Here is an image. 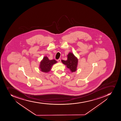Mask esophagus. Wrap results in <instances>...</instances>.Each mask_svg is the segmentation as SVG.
Returning a JSON list of instances; mask_svg holds the SVG:
<instances>
[{
    "label": "esophagus",
    "instance_id": "obj_1",
    "mask_svg": "<svg viewBox=\"0 0 121 121\" xmlns=\"http://www.w3.org/2000/svg\"><path fill=\"white\" fill-rule=\"evenodd\" d=\"M58 62H61V59H59L58 60Z\"/></svg>",
    "mask_w": 121,
    "mask_h": 121
}]
</instances>
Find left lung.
Returning <instances> with one entry per match:
<instances>
[{
  "label": "left lung",
  "mask_w": 121,
  "mask_h": 121,
  "mask_svg": "<svg viewBox=\"0 0 121 121\" xmlns=\"http://www.w3.org/2000/svg\"><path fill=\"white\" fill-rule=\"evenodd\" d=\"M67 57V60H61V61L72 72H74L77 70L78 64V58L72 52H69L68 54Z\"/></svg>",
  "instance_id": "obj_1"
}]
</instances>
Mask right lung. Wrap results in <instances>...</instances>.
<instances>
[{
  "label": "right lung",
  "mask_w": 121,
  "mask_h": 121,
  "mask_svg": "<svg viewBox=\"0 0 121 121\" xmlns=\"http://www.w3.org/2000/svg\"><path fill=\"white\" fill-rule=\"evenodd\" d=\"M57 62L55 60H49L48 57H44L40 63V70L43 72L48 73L51 70L52 66Z\"/></svg>",
  "instance_id": "1"
}]
</instances>
